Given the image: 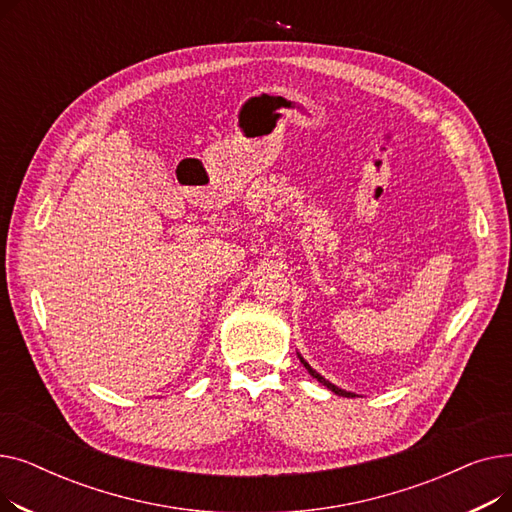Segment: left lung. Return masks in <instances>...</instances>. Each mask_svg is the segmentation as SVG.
Returning <instances> with one entry per match:
<instances>
[{
    "label": "left lung",
    "mask_w": 512,
    "mask_h": 512,
    "mask_svg": "<svg viewBox=\"0 0 512 512\" xmlns=\"http://www.w3.org/2000/svg\"><path fill=\"white\" fill-rule=\"evenodd\" d=\"M297 355H299V353H297ZM299 359H301L303 367H305V369H307V371H309V373L313 375V378H315V380H317L319 384H324V386H328V388H330V390H332L334 394H338V396H346V398H353V396H357V394H353V392H346V390H342V388L334 386L332 382H328V380L324 378V375H321V373H317V371H315V369H313V367H311V365H309V363H307V361H305V359H303L301 355H299Z\"/></svg>",
    "instance_id": "8db88e82"
}]
</instances>
